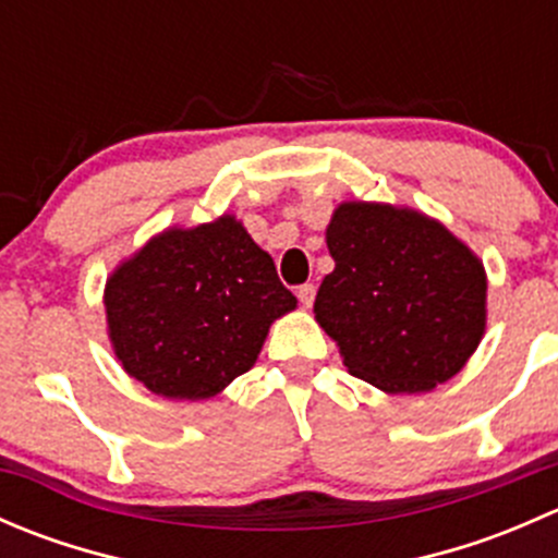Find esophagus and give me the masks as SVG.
Returning <instances> with one entry per match:
<instances>
[{
    "instance_id": "34e87169",
    "label": "esophagus",
    "mask_w": 558,
    "mask_h": 558,
    "mask_svg": "<svg viewBox=\"0 0 558 558\" xmlns=\"http://www.w3.org/2000/svg\"><path fill=\"white\" fill-rule=\"evenodd\" d=\"M296 296H300L302 307H313V302H315V286H313V283L300 286V289H296Z\"/></svg>"
}]
</instances>
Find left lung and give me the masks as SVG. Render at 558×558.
<instances>
[{
    "label": "left lung",
    "instance_id": "left-lung-1",
    "mask_svg": "<svg viewBox=\"0 0 558 558\" xmlns=\"http://www.w3.org/2000/svg\"><path fill=\"white\" fill-rule=\"evenodd\" d=\"M335 269L315 320L348 373L386 393H424L461 373L486 335V267L426 213L340 202L326 227Z\"/></svg>",
    "mask_w": 558,
    "mask_h": 558
}]
</instances>
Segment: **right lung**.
Wrapping results in <instances>:
<instances>
[{"label": "right lung", "instance_id": "obj_1", "mask_svg": "<svg viewBox=\"0 0 558 558\" xmlns=\"http://www.w3.org/2000/svg\"><path fill=\"white\" fill-rule=\"evenodd\" d=\"M296 307L275 262L223 213L167 227L105 283L107 337L123 373L165 399H210L262 353L269 326Z\"/></svg>", "mask_w": 558, "mask_h": 558}]
</instances>
